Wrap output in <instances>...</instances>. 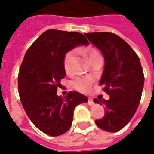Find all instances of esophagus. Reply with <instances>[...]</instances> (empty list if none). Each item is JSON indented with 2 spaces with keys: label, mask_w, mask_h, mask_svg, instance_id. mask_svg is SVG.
<instances>
[{
  "label": "esophagus",
  "mask_w": 154,
  "mask_h": 154,
  "mask_svg": "<svg viewBox=\"0 0 154 154\" xmlns=\"http://www.w3.org/2000/svg\"><path fill=\"white\" fill-rule=\"evenodd\" d=\"M87 103H88L89 105H94V100H93L92 98H88V102H87Z\"/></svg>",
  "instance_id": "esophagus-1"
}]
</instances>
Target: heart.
Listing matches in <instances>:
<instances>
[{
	"label": "heart",
	"instance_id": "obj_1",
	"mask_svg": "<svg viewBox=\"0 0 154 154\" xmlns=\"http://www.w3.org/2000/svg\"><path fill=\"white\" fill-rule=\"evenodd\" d=\"M84 51L88 56L91 62H93L97 58L102 57L100 52L94 48H87V49H85ZM75 57H76V51L74 50L69 51L68 52H66V54L63 57V68H64L65 72L68 74H70L73 71ZM92 84H93V81L90 78H86V77H77L70 82V85L74 89L82 93L87 92L90 89Z\"/></svg>",
	"mask_w": 154,
	"mask_h": 154
}]
</instances>
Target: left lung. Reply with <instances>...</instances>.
Listing matches in <instances>:
<instances>
[{
    "instance_id": "1",
    "label": "left lung",
    "mask_w": 154,
    "mask_h": 154,
    "mask_svg": "<svg viewBox=\"0 0 154 154\" xmlns=\"http://www.w3.org/2000/svg\"><path fill=\"white\" fill-rule=\"evenodd\" d=\"M85 35L102 51L105 60L100 85L109 99H94L105 108L104 116L95 124L104 131L117 132L130 121L140 103L144 82L140 60L129 45L113 33Z\"/></svg>"
}]
</instances>
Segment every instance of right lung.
<instances>
[{"instance_id":"add662e5","label":"right lung","mask_w":154,"mask_h":154,"mask_svg":"<svg viewBox=\"0 0 154 154\" xmlns=\"http://www.w3.org/2000/svg\"><path fill=\"white\" fill-rule=\"evenodd\" d=\"M88 45L77 32L49 29L26 51L19 68L17 85L22 106L33 124L45 134L57 137L71 127L73 112L86 96L70 91L65 98L57 95L66 76L63 57L74 47Z\"/></svg>"}]
</instances>
